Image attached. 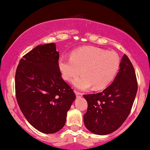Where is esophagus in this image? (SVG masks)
<instances>
[{"label": "esophagus", "mask_w": 150, "mask_h": 150, "mask_svg": "<svg viewBox=\"0 0 150 150\" xmlns=\"http://www.w3.org/2000/svg\"><path fill=\"white\" fill-rule=\"evenodd\" d=\"M75 94H76V96L77 98H81L82 96H83V94H82L81 93H80V92H78V91H75Z\"/></svg>", "instance_id": "1"}]
</instances>
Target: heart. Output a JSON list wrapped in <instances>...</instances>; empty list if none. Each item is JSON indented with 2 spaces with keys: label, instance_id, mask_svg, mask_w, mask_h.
I'll use <instances>...</instances> for the list:
<instances>
[{
  "label": "heart",
  "instance_id": "heart-1",
  "mask_svg": "<svg viewBox=\"0 0 150 150\" xmlns=\"http://www.w3.org/2000/svg\"><path fill=\"white\" fill-rule=\"evenodd\" d=\"M120 57L116 52L93 46L76 49L70 58L62 56L59 59L58 66L63 79L72 81L80 90H87L93 86L95 89L107 87L116 76L120 68Z\"/></svg>",
  "mask_w": 150,
  "mask_h": 150
}]
</instances>
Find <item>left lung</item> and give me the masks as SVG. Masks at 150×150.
<instances>
[{"mask_svg": "<svg viewBox=\"0 0 150 150\" xmlns=\"http://www.w3.org/2000/svg\"><path fill=\"white\" fill-rule=\"evenodd\" d=\"M137 88L134 69L124 54L113 82L100 93L84 95L88 104L83 116L86 128L98 135L108 134L117 130L130 114Z\"/></svg>", "mask_w": 150, "mask_h": 150, "instance_id": "8db88e82", "label": "left lung"}]
</instances>
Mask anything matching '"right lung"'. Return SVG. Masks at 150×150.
I'll list each match as a JSON object with an SVG mask.
<instances>
[{
  "instance_id": "obj_1",
  "label": "right lung",
  "mask_w": 150,
  "mask_h": 150,
  "mask_svg": "<svg viewBox=\"0 0 150 150\" xmlns=\"http://www.w3.org/2000/svg\"><path fill=\"white\" fill-rule=\"evenodd\" d=\"M54 43L39 45L20 61L15 76L16 99L30 125L53 134L64 126L76 96L61 78Z\"/></svg>"
}]
</instances>
